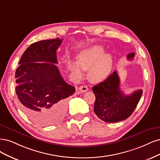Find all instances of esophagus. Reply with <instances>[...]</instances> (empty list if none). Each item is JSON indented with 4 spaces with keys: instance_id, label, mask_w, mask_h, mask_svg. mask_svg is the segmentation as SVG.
<instances>
[{
    "instance_id": "obj_1",
    "label": "esophagus",
    "mask_w": 160,
    "mask_h": 160,
    "mask_svg": "<svg viewBox=\"0 0 160 160\" xmlns=\"http://www.w3.org/2000/svg\"><path fill=\"white\" fill-rule=\"evenodd\" d=\"M88 87L86 86H81L79 88V90L81 92H86L88 91Z\"/></svg>"
}]
</instances>
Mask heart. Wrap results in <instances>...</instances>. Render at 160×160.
I'll return each instance as SVG.
<instances>
[{"label": "heart", "mask_w": 160, "mask_h": 160, "mask_svg": "<svg viewBox=\"0 0 160 160\" xmlns=\"http://www.w3.org/2000/svg\"><path fill=\"white\" fill-rule=\"evenodd\" d=\"M104 49L100 46H94L79 54L77 62H72L70 70L77 78L84 75V70H89L88 78L92 82H99L106 79L110 74L114 58L111 54H106Z\"/></svg>", "instance_id": "heart-1"}]
</instances>
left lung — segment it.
I'll return each instance as SVG.
<instances>
[{
    "label": "left lung",
    "instance_id": "1",
    "mask_svg": "<svg viewBox=\"0 0 160 160\" xmlns=\"http://www.w3.org/2000/svg\"><path fill=\"white\" fill-rule=\"evenodd\" d=\"M135 53L128 54L127 58L132 60ZM120 80L114 71L102 82L93 86L96 96L94 110L96 115L105 122L114 123L124 120L134 111L142 95V90L125 95L120 90Z\"/></svg>",
    "mask_w": 160,
    "mask_h": 160
}]
</instances>
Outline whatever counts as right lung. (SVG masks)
Here are the masks:
<instances>
[{
	"label": "right lung",
	"mask_w": 160,
	"mask_h": 160,
	"mask_svg": "<svg viewBox=\"0 0 160 160\" xmlns=\"http://www.w3.org/2000/svg\"><path fill=\"white\" fill-rule=\"evenodd\" d=\"M62 39L44 40L24 51L15 72L16 93L22 111L38 124L49 126L64 118L75 88L67 84L58 67L56 50Z\"/></svg>",
	"instance_id": "1"
}]
</instances>
